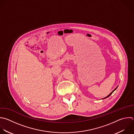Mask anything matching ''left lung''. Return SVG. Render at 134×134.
<instances>
[{
  "label": "left lung",
  "instance_id": "1",
  "mask_svg": "<svg viewBox=\"0 0 134 134\" xmlns=\"http://www.w3.org/2000/svg\"><path fill=\"white\" fill-rule=\"evenodd\" d=\"M117 87H116V88H115V89H114V90H113V91H112V92H111V93H110V94H109V95L107 96H106V97H104V98H103V99H104V98H107V97H109V96H110V95H111V94L113 93V92H114V91H115V90L117 88Z\"/></svg>",
  "mask_w": 134,
  "mask_h": 134
}]
</instances>
